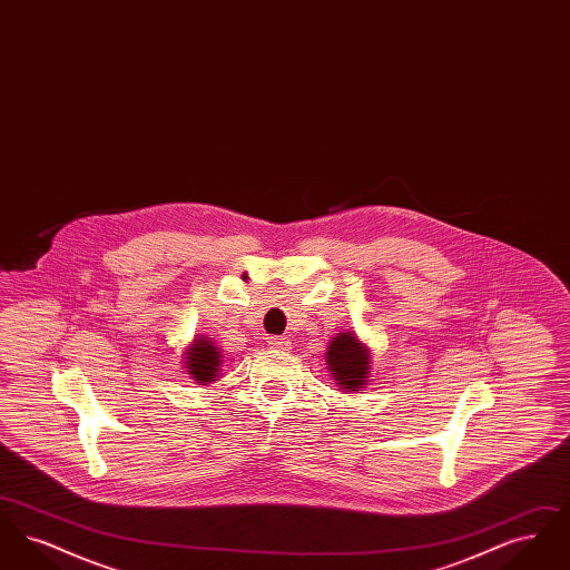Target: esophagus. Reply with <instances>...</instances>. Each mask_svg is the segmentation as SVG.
I'll list each match as a JSON object with an SVG mask.
<instances>
[{"instance_id":"34e87169","label":"esophagus","mask_w":570,"mask_h":570,"mask_svg":"<svg viewBox=\"0 0 570 570\" xmlns=\"http://www.w3.org/2000/svg\"><path fill=\"white\" fill-rule=\"evenodd\" d=\"M269 348H273V351H286L288 348V337H284V335H273V337H269Z\"/></svg>"}]
</instances>
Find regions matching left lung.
<instances>
[{
    "mask_svg": "<svg viewBox=\"0 0 570 570\" xmlns=\"http://www.w3.org/2000/svg\"><path fill=\"white\" fill-rule=\"evenodd\" d=\"M326 370L333 382L346 391H365L372 379V351L354 331L335 333L326 346Z\"/></svg>",
    "mask_w": 570,
    "mask_h": 570,
    "instance_id": "left-lung-1",
    "label": "left lung"
}]
</instances>
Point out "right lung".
I'll return each mask as SVG.
<instances>
[{"label": "right lung", "instance_id": "1", "mask_svg": "<svg viewBox=\"0 0 570 570\" xmlns=\"http://www.w3.org/2000/svg\"><path fill=\"white\" fill-rule=\"evenodd\" d=\"M222 351L207 335H196L184 351V370L194 382L207 386L219 379Z\"/></svg>", "mask_w": 570, "mask_h": 570}]
</instances>
